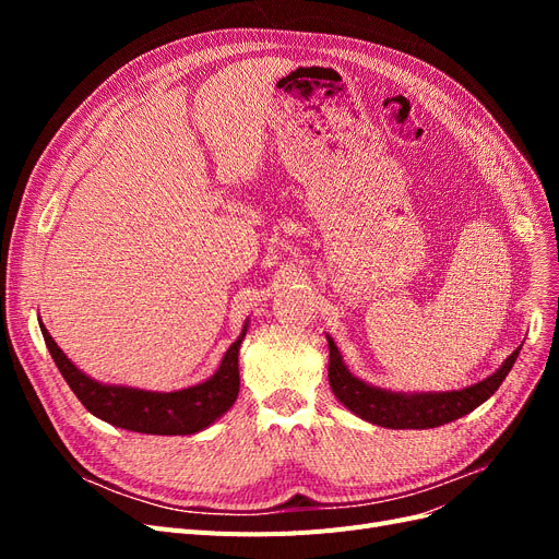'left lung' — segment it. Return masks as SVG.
<instances>
[{
  "mask_svg": "<svg viewBox=\"0 0 559 559\" xmlns=\"http://www.w3.org/2000/svg\"><path fill=\"white\" fill-rule=\"evenodd\" d=\"M518 352L520 347L503 361L495 376L473 386L460 389V392L394 394L354 378L345 368L341 352H337L335 343L329 337V382L333 394L341 399L343 405H347L361 419L373 421V425L389 429H433L448 425L452 419H460L492 396L513 368Z\"/></svg>",
  "mask_w": 559,
  "mask_h": 559,
  "instance_id": "1",
  "label": "left lung"
}]
</instances>
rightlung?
Returning <instances> with one entry per match:
<instances>
[{
	"label": "right lung",
	"instance_id": "add662e5",
	"mask_svg": "<svg viewBox=\"0 0 559 559\" xmlns=\"http://www.w3.org/2000/svg\"><path fill=\"white\" fill-rule=\"evenodd\" d=\"M41 333L50 357H53L64 382L70 384L76 399L86 405V411L99 419L109 421V425L128 431L158 436L195 433L210 427L216 417H222L240 392L238 352L247 326L238 341L228 347L222 366H218V370L207 382L170 394L99 384L88 376H83L81 370L64 357L53 337L44 329V324Z\"/></svg>",
	"mask_w": 559,
	"mask_h": 559
}]
</instances>
